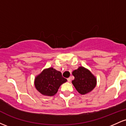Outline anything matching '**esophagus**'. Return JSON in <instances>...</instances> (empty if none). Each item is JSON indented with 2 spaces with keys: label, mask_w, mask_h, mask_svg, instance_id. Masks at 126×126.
<instances>
[{
  "label": "esophagus",
  "mask_w": 126,
  "mask_h": 126,
  "mask_svg": "<svg viewBox=\"0 0 126 126\" xmlns=\"http://www.w3.org/2000/svg\"><path fill=\"white\" fill-rule=\"evenodd\" d=\"M67 81L69 82H70V81H71V79H70V78H67Z\"/></svg>",
  "instance_id": "1"
}]
</instances>
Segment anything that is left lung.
Wrapping results in <instances>:
<instances>
[{
  "label": "left lung",
  "mask_w": 126,
  "mask_h": 126,
  "mask_svg": "<svg viewBox=\"0 0 126 126\" xmlns=\"http://www.w3.org/2000/svg\"><path fill=\"white\" fill-rule=\"evenodd\" d=\"M75 79L72 83L76 89L81 95L91 92L96 85V78L88 69L79 66L72 72Z\"/></svg>",
  "instance_id": "1"
}]
</instances>
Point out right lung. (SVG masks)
Listing matches in <instances>:
<instances>
[{"instance_id":"right-lung-1","label":"right lung","mask_w":126,"mask_h":126,"mask_svg":"<svg viewBox=\"0 0 126 126\" xmlns=\"http://www.w3.org/2000/svg\"><path fill=\"white\" fill-rule=\"evenodd\" d=\"M67 82L62 76V73L53 67L45 69L37 75L34 80L37 90L45 96H51L56 94L59 87Z\"/></svg>"}]
</instances>
